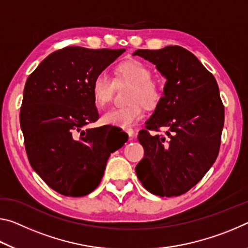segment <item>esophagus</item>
Returning <instances> with one entry per match:
<instances>
[{
    "instance_id": "obj_1",
    "label": "esophagus",
    "mask_w": 248,
    "mask_h": 248,
    "mask_svg": "<svg viewBox=\"0 0 248 248\" xmlns=\"http://www.w3.org/2000/svg\"><path fill=\"white\" fill-rule=\"evenodd\" d=\"M125 132L128 133V136L130 137V138H132V137L135 136V130H133L132 128H128V129H125Z\"/></svg>"
}]
</instances>
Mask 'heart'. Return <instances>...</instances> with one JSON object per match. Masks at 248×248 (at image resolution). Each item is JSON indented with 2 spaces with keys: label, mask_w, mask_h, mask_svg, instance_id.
I'll use <instances>...</instances> for the list:
<instances>
[{
  "label": "heart",
  "mask_w": 248,
  "mask_h": 248,
  "mask_svg": "<svg viewBox=\"0 0 248 248\" xmlns=\"http://www.w3.org/2000/svg\"><path fill=\"white\" fill-rule=\"evenodd\" d=\"M115 79L106 72H99L92 81V93L95 103L104 107L111 101L117 85L129 84L128 106L112 108L101 116L105 124L129 128L143 116V108L155 110L163 99V87L152 79V70L144 62L131 60L117 65Z\"/></svg>",
  "instance_id": "1"
}]
</instances>
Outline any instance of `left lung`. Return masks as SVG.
I'll return each instance as SVG.
<instances>
[{
    "label": "left lung",
    "instance_id": "8db88e82",
    "mask_svg": "<svg viewBox=\"0 0 248 248\" xmlns=\"http://www.w3.org/2000/svg\"><path fill=\"white\" fill-rule=\"evenodd\" d=\"M133 55L155 65L167 78L163 99L139 132L144 158L136 173L152 194L186 193L213 166L224 127V106L217 82L193 54L181 46ZM167 128L166 136L150 131Z\"/></svg>",
    "mask_w": 248,
    "mask_h": 248
}]
</instances>
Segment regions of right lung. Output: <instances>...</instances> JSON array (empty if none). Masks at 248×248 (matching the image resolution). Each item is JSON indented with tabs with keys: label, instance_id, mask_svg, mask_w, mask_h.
Returning a JSON list of instances; mask_svg holds the SVG:
<instances>
[{
	"label": "right lung",
	"instance_id": "right-lung-1",
	"mask_svg": "<svg viewBox=\"0 0 248 248\" xmlns=\"http://www.w3.org/2000/svg\"><path fill=\"white\" fill-rule=\"evenodd\" d=\"M124 49L67 46L48 55L27 78L19 124L27 158L44 182L65 196L99 186L110 153L127 142L118 127H84L99 119L93 77Z\"/></svg>",
	"mask_w": 248,
	"mask_h": 248
}]
</instances>
